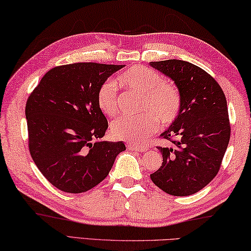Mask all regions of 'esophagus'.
<instances>
[{"instance_id": "34e87169", "label": "esophagus", "mask_w": 251, "mask_h": 251, "mask_svg": "<svg viewBox=\"0 0 251 251\" xmlns=\"http://www.w3.org/2000/svg\"><path fill=\"white\" fill-rule=\"evenodd\" d=\"M126 147H128L130 150L140 151V152H145V151L148 150V147L140 146V145H135V143H126Z\"/></svg>"}]
</instances>
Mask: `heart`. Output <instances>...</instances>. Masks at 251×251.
Listing matches in <instances>:
<instances>
[{
    "instance_id": "1",
    "label": "heart",
    "mask_w": 251,
    "mask_h": 251,
    "mask_svg": "<svg viewBox=\"0 0 251 251\" xmlns=\"http://www.w3.org/2000/svg\"><path fill=\"white\" fill-rule=\"evenodd\" d=\"M121 87L141 94L137 117H119L111 125V133L123 141L141 143L157 131V121L163 126L174 122L181 110V94L174 84L167 83L160 73L141 65L126 70L118 77ZM98 106L105 116L117 112V84L112 80L101 85L97 96Z\"/></svg>"
}]
</instances>
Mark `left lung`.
Returning a JSON list of instances; mask_svg holds the SVG:
<instances>
[{"label": "left lung", "mask_w": 251, "mask_h": 251, "mask_svg": "<svg viewBox=\"0 0 251 251\" xmlns=\"http://www.w3.org/2000/svg\"><path fill=\"white\" fill-rule=\"evenodd\" d=\"M175 82L181 110L160 137L171 147H158L162 166L150 175L155 186L171 196H190L215 178L227 150L230 123L227 100L206 71L182 60L150 62Z\"/></svg>", "instance_id": "left-lung-1"}]
</instances>
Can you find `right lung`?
I'll return each instance as SVG.
<instances>
[{"label":"right lung","instance_id":"1","mask_svg":"<svg viewBox=\"0 0 251 251\" xmlns=\"http://www.w3.org/2000/svg\"><path fill=\"white\" fill-rule=\"evenodd\" d=\"M123 67L87 62L53 68L28 97L31 157L59 190L81 194L96 187L126 150L122 141L100 140L108 121L97 102L101 85Z\"/></svg>","mask_w":251,"mask_h":251}]
</instances>
